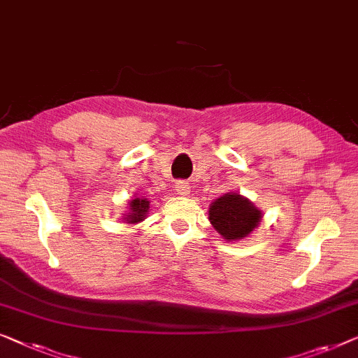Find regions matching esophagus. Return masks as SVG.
<instances>
[{
	"label": "esophagus",
	"mask_w": 358,
	"mask_h": 358,
	"mask_svg": "<svg viewBox=\"0 0 358 358\" xmlns=\"http://www.w3.org/2000/svg\"><path fill=\"white\" fill-rule=\"evenodd\" d=\"M175 189H177V193L181 194V196H188L189 194V185L186 183V181H178L177 185H175Z\"/></svg>",
	"instance_id": "1"
}]
</instances>
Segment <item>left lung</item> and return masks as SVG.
Segmentation results:
<instances>
[{
  "label": "left lung",
  "mask_w": 358,
  "mask_h": 358,
  "mask_svg": "<svg viewBox=\"0 0 358 358\" xmlns=\"http://www.w3.org/2000/svg\"><path fill=\"white\" fill-rule=\"evenodd\" d=\"M209 220L225 240L248 236L261 222V210L238 193L220 196L209 206Z\"/></svg>",
  "instance_id": "left-lung-1"
}]
</instances>
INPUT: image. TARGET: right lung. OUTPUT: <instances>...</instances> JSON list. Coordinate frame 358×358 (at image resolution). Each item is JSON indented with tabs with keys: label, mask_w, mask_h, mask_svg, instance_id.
Instances as JSON below:
<instances>
[{
	"label": "right lung",
	"mask_w": 358,
	"mask_h": 358,
	"mask_svg": "<svg viewBox=\"0 0 358 358\" xmlns=\"http://www.w3.org/2000/svg\"><path fill=\"white\" fill-rule=\"evenodd\" d=\"M149 213V201L145 198H134L133 201H129V210L127 214V217L123 220L127 224H138L141 220H144L148 217Z\"/></svg>",
	"instance_id": "add662e5"
}]
</instances>
